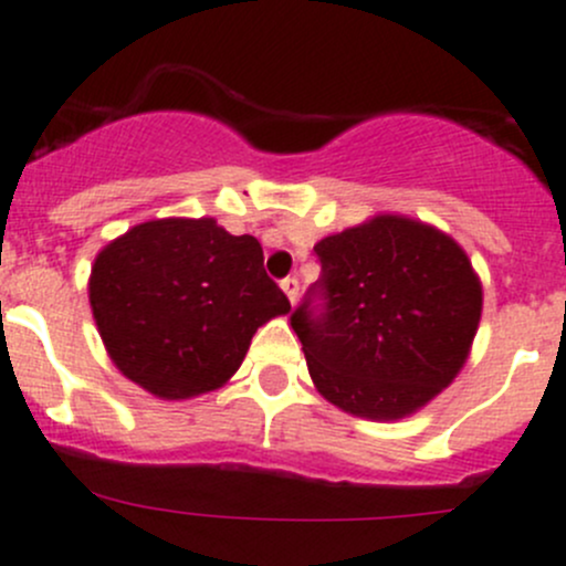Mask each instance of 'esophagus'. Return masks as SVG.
Instances as JSON below:
<instances>
[{
  "label": "esophagus",
  "mask_w": 566,
  "mask_h": 566,
  "mask_svg": "<svg viewBox=\"0 0 566 566\" xmlns=\"http://www.w3.org/2000/svg\"><path fill=\"white\" fill-rule=\"evenodd\" d=\"M281 289L283 294L289 296L291 305H296V296H300V281H296V277H285V281H281Z\"/></svg>",
  "instance_id": "obj_1"
}]
</instances>
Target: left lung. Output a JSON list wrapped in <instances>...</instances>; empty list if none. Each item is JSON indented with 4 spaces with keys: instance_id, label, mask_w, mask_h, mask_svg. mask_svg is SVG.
Masks as SVG:
<instances>
[{
    "instance_id": "left-lung-1",
    "label": "left lung",
    "mask_w": 566,
    "mask_h": 566,
    "mask_svg": "<svg viewBox=\"0 0 566 566\" xmlns=\"http://www.w3.org/2000/svg\"><path fill=\"white\" fill-rule=\"evenodd\" d=\"M313 250L324 311L307 296L291 327L318 394L368 421H399L443 394L471 355L484 302L465 250L405 214H374Z\"/></svg>"
}]
</instances>
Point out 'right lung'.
<instances>
[{
    "instance_id": "right-lung-1",
    "label": "right lung",
    "mask_w": 566,
    "mask_h": 566,
    "mask_svg": "<svg viewBox=\"0 0 566 566\" xmlns=\"http://www.w3.org/2000/svg\"><path fill=\"white\" fill-rule=\"evenodd\" d=\"M95 327L117 371L165 401L222 388L255 329L291 311L255 237L214 217H165L112 239L87 281Z\"/></svg>"
}]
</instances>
